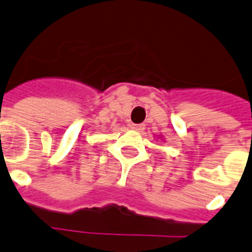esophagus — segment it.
<instances>
[{
    "label": "esophagus",
    "mask_w": 252,
    "mask_h": 252,
    "mask_svg": "<svg viewBox=\"0 0 252 252\" xmlns=\"http://www.w3.org/2000/svg\"><path fill=\"white\" fill-rule=\"evenodd\" d=\"M131 128L132 130H135V131H142L144 128L143 125H135V124H132L131 125Z\"/></svg>",
    "instance_id": "34e87169"
}]
</instances>
